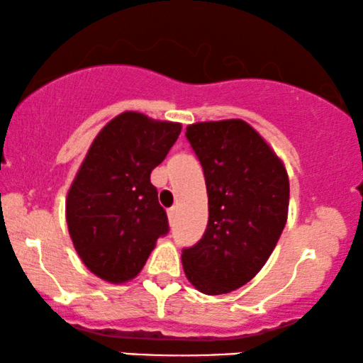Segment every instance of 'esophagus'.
<instances>
[{
	"instance_id": "obj_1",
	"label": "esophagus",
	"mask_w": 363,
	"mask_h": 363,
	"mask_svg": "<svg viewBox=\"0 0 363 363\" xmlns=\"http://www.w3.org/2000/svg\"><path fill=\"white\" fill-rule=\"evenodd\" d=\"M167 214H169V219L174 221V219H176V216H177V206H172V208H169Z\"/></svg>"
}]
</instances>
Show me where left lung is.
<instances>
[{
  "label": "left lung",
  "mask_w": 363,
  "mask_h": 363,
  "mask_svg": "<svg viewBox=\"0 0 363 363\" xmlns=\"http://www.w3.org/2000/svg\"><path fill=\"white\" fill-rule=\"evenodd\" d=\"M204 171L209 221L199 242L182 250L192 286L204 295L235 291L256 277L286 224L290 182L281 159L240 118L187 125Z\"/></svg>",
  "instance_id": "obj_1"
}]
</instances>
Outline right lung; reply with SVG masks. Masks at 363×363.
Here are the masks:
<instances>
[{"label":"right lung","instance_id":"1","mask_svg":"<svg viewBox=\"0 0 363 363\" xmlns=\"http://www.w3.org/2000/svg\"><path fill=\"white\" fill-rule=\"evenodd\" d=\"M181 128L123 112L99 132L73 179L65 204L68 233L84 264L105 281L135 278L155 241L167 235V214L150 172Z\"/></svg>","mask_w":363,"mask_h":363}]
</instances>
